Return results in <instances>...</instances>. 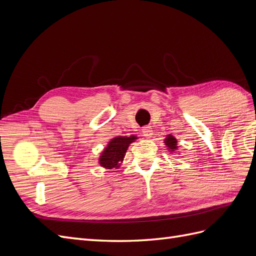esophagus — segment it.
<instances>
[{
    "label": "esophagus",
    "mask_w": 256,
    "mask_h": 256,
    "mask_svg": "<svg viewBox=\"0 0 256 256\" xmlns=\"http://www.w3.org/2000/svg\"><path fill=\"white\" fill-rule=\"evenodd\" d=\"M142 134L146 138H150L152 136V128L150 126H145L142 129Z\"/></svg>",
    "instance_id": "obj_1"
}]
</instances>
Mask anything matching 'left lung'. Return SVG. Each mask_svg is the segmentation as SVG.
Instances as JSON below:
<instances>
[{"mask_svg": "<svg viewBox=\"0 0 256 256\" xmlns=\"http://www.w3.org/2000/svg\"><path fill=\"white\" fill-rule=\"evenodd\" d=\"M176 143H177V140L171 134H168V138H166V144L170 147V150H176L177 148Z\"/></svg>", "mask_w": 256, "mask_h": 256, "instance_id": "left-lung-1", "label": "left lung"}]
</instances>
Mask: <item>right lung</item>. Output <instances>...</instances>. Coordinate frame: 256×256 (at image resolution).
Here are the masks:
<instances>
[{"label":"right lung","mask_w":256,"mask_h":256,"mask_svg":"<svg viewBox=\"0 0 256 256\" xmlns=\"http://www.w3.org/2000/svg\"><path fill=\"white\" fill-rule=\"evenodd\" d=\"M134 136L114 138L102 152V156L100 158V164L108 168H118L120 166V162L125 156L129 144L134 142Z\"/></svg>","instance_id":"1"}]
</instances>
